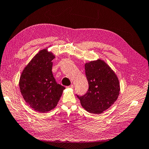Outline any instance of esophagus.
<instances>
[{"mask_svg": "<svg viewBox=\"0 0 149 149\" xmlns=\"http://www.w3.org/2000/svg\"><path fill=\"white\" fill-rule=\"evenodd\" d=\"M67 88H71V89H73V88H74V86L73 85V84H71V85H70V86H68Z\"/></svg>", "mask_w": 149, "mask_h": 149, "instance_id": "1", "label": "esophagus"}]
</instances>
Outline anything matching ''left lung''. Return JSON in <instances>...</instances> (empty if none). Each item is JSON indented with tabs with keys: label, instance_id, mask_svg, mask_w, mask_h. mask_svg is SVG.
Segmentation results:
<instances>
[{
	"label": "left lung",
	"instance_id": "obj_1",
	"mask_svg": "<svg viewBox=\"0 0 149 149\" xmlns=\"http://www.w3.org/2000/svg\"><path fill=\"white\" fill-rule=\"evenodd\" d=\"M89 84L88 92L78 96L81 104L90 113L100 114L116 101L120 93V83L115 72L101 59L85 63Z\"/></svg>",
	"mask_w": 149,
	"mask_h": 149
}]
</instances>
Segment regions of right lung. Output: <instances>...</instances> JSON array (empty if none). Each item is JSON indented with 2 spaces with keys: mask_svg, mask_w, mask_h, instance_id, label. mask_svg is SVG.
I'll return each mask as SVG.
<instances>
[{
  "mask_svg": "<svg viewBox=\"0 0 149 149\" xmlns=\"http://www.w3.org/2000/svg\"><path fill=\"white\" fill-rule=\"evenodd\" d=\"M55 58L48 47L39 51L24 68L20 77L22 97L30 108L40 113L55 109L65 89L53 77L52 61Z\"/></svg>",
  "mask_w": 149,
  "mask_h": 149,
  "instance_id": "obj_1",
  "label": "right lung"
}]
</instances>
